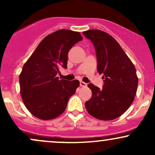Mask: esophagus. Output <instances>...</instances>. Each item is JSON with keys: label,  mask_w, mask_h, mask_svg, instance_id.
<instances>
[{"label": "esophagus", "mask_w": 155, "mask_h": 155, "mask_svg": "<svg viewBox=\"0 0 155 155\" xmlns=\"http://www.w3.org/2000/svg\"><path fill=\"white\" fill-rule=\"evenodd\" d=\"M87 83L84 82V81H80V86L81 87H86L87 86Z\"/></svg>", "instance_id": "obj_1"}]
</instances>
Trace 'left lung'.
Segmentation results:
<instances>
[{"instance_id":"obj_1","label":"left lung","mask_w":155,"mask_h":155,"mask_svg":"<svg viewBox=\"0 0 155 155\" xmlns=\"http://www.w3.org/2000/svg\"><path fill=\"white\" fill-rule=\"evenodd\" d=\"M83 35L95 47L97 70L104 79L101 90L89 84L92 97L85 102V107L96 119L114 120L127 111L134 100L138 82L136 68L109 34L99 30H90L83 32Z\"/></svg>"}]
</instances>
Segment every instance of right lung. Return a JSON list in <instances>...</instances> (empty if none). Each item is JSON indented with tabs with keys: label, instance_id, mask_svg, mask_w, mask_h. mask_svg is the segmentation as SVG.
Wrapping results in <instances>:
<instances>
[{
	"label": "right lung",
	"instance_id": "right-lung-1",
	"mask_svg": "<svg viewBox=\"0 0 155 155\" xmlns=\"http://www.w3.org/2000/svg\"><path fill=\"white\" fill-rule=\"evenodd\" d=\"M82 40L79 32L59 30L45 37L19 75L22 98L26 108L41 120H49L63 114L79 86L78 80L59 79L60 68H67L68 54Z\"/></svg>",
	"mask_w": 155,
	"mask_h": 155
}]
</instances>
